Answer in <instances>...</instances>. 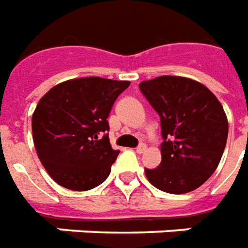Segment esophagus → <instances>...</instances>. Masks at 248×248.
<instances>
[{
  "label": "esophagus",
  "instance_id": "34e87169",
  "mask_svg": "<svg viewBox=\"0 0 248 248\" xmlns=\"http://www.w3.org/2000/svg\"><path fill=\"white\" fill-rule=\"evenodd\" d=\"M145 149H146L145 144H140L139 146H136V149H135V151H136V153H140V155H141V153L145 152Z\"/></svg>",
  "mask_w": 248,
  "mask_h": 248
}]
</instances>
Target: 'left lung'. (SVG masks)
Listing matches in <instances>:
<instances>
[{"instance_id": "left-lung-1", "label": "left lung", "mask_w": 248, "mask_h": 248, "mask_svg": "<svg viewBox=\"0 0 248 248\" xmlns=\"http://www.w3.org/2000/svg\"><path fill=\"white\" fill-rule=\"evenodd\" d=\"M161 123V162L145 168L157 189L182 194L200 187L216 171L229 124L223 107L203 84L182 77H160L139 84Z\"/></svg>"}]
</instances>
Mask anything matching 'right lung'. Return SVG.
I'll use <instances>...</instances> for the list:
<instances>
[{
	"instance_id": "right-lung-1",
	"label": "right lung",
	"mask_w": 248,
	"mask_h": 248,
	"mask_svg": "<svg viewBox=\"0 0 248 248\" xmlns=\"http://www.w3.org/2000/svg\"><path fill=\"white\" fill-rule=\"evenodd\" d=\"M128 87L126 80L80 78L52 87L39 100L31 119L32 140L57 184L84 191L106 181L120 153L109 144L107 117Z\"/></svg>"
}]
</instances>
